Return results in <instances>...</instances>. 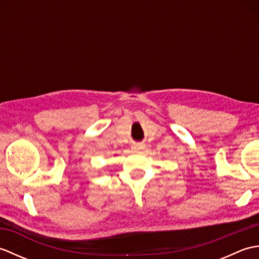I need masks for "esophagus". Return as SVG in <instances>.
<instances>
[{"mask_svg":"<svg viewBox=\"0 0 259 259\" xmlns=\"http://www.w3.org/2000/svg\"><path fill=\"white\" fill-rule=\"evenodd\" d=\"M145 148V146L144 145H135L134 146V149L135 150H142Z\"/></svg>","mask_w":259,"mask_h":259,"instance_id":"1","label":"esophagus"}]
</instances>
